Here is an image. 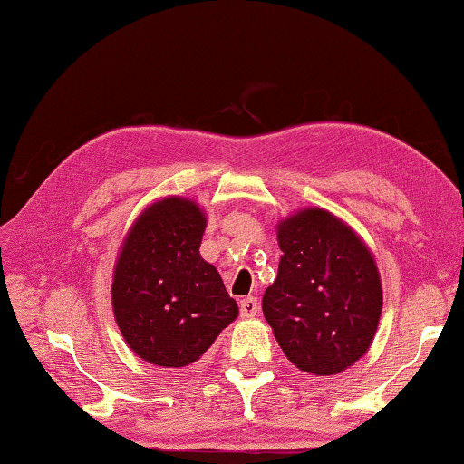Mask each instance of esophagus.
Here are the masks:
<instances>
[{"mask_svg": "<svg viewBox=\"0 0 464 464\" xmlns=\"http://www.w3.org/2000/svg\"><path fill=\"white\" fill-rule=\"evenodd\" d=\"M256 311H259V301L255 296L240 298V317L251 319L256 315Z\"/></svg>", "mask_w": 464, "mask_h": 464, "instance_id": "obj_1", "label": "esophagus"}]
</instances>
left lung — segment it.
<instances>
[{"label": "left lung", "instance_id": "left-lung-1", "mask_svg": "<svg viewBox=\"0 0 464 464\" xmlns=\"http://www.w3.org/2000/svg\"><path fill=\"white\" fill-rule=\"evenodd\" d=\"M282 259L263 295V315L292 365L344 372L372 346L382 315L375 259L351 226L309 208L277 224Z\"/></svg>", "mask_w": 464, "mask_h": 464}]
</instances>
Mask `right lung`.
I'll return each instance as SVG.
<instances>
[{"mask_svg": "<svg viewBox=\"0 0 464 464\" xmlns=\"http://www.w3.org/2000/svg\"><path fill=\"white\" fill-rule=\"evenodd\" d=\"M205 226L195 201L166 197L140 213L120 248L113 317L126 344L151 365H190L238 317L218 269L198 253Z\"/></svg>", "mask_w": 464, "mask_h": 464, "instance_id": "add662e5", "label": "right lung"}]
</instances>
